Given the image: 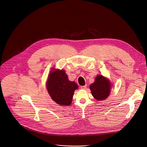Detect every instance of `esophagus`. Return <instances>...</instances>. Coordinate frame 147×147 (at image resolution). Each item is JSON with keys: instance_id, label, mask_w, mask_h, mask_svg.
<instances>
[{"instance_id": "1", "label": "esophagus", "mask_w": 147, "mask_h": 147, "mask_svg": "<svg viewBox=\"0 0 147 147\" xmlns=\"http://www.w3.org/2000/svg\"><path fill=\"white\" fill-rule=\"evenodd\" d=\"M81 89L82 90H86V88H87V85H85V86H81Z\"/></svg>"}]
</instances>
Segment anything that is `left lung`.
I'll return each instance as SVG.
<instances>
[{
	"label": "left lung",
	"instance_id": "1",
	"mask_svg": "<svg viewBox=\"0 0 147 147\" xmlns=\"http://www.w3.org/2000/svg\"><path fill=\"white\" fill-rule=\"evenodd\" d=\"M90 88L95 99L103 100L110 94L111 84L108 79L102 75H98L95 77V82L90 85Z\"/></svg>",
	"mask_w": 147,
	"mask_h": 147
}]
</instances>
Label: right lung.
I'll return each instance as SVG.
<instances>
[{"label":"right lung","mask_w":147,"mask_h":147,"mask_svg":"<svg viewBox=\"0 0 147 147\" xmlns=\"http://www.w3.org/2000/svg\"><path fill=\"white\" fill-rule=\"evenodd\" d=\"M78 86L70 81L63 70L52 69L47 82V88L51 98L61 106H69L72 102L74 91Z\"/></svg>","instance_id":"obj_1"}]
</instances>
